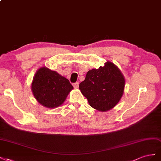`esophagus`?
Listing matches in <instances>:
<instances>
[{"mask_svg":"<svg viewBox=\"0 0 161 161\" xmlns=\"http://www.w3.org/2000/svg\"><path fill=\"white\" fill-rule=\"evenodd\" d=\"M73 87H74V88H75V89H77L78 88V87H79V83H78V82H76V83H75V84H73Z\"/></svg>","mask_w":161,"mask_h":161,"instance_id":"obj_1","label":"esophagus"}]
</instances>
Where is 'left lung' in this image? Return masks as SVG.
<instances>
[{
	"mask_svg": "<svg viewBox=\"0 0 161 161\" xmlns=\"http://www.w3.org/2000/svg\"><path fill=\"white\" fill-rule=\"evenodd\" d=\"M125 84V77L120 69L113 63L107 61L103 67L88 71L79 88L92 107L106 112L120 101Z\"/></svg>",
	"mask_w": 161,
	"mask_h": 161,
	"instance_id": "obj_1",
	"label": "left lung"
}]
</instances>
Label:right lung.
Wrapping results in <instances>:
<instances>
[{"instance_id": "add662e5", "label": "right lung", "mask_w": 161, "mask_h": 161, "mask_svg": "<svg viewBox=\"0 0 161 161\" xmlns=\"http://www.w3.org/2000/svg\"><path fill=\"white\" fill-rule=\"evenodd\" d=\"M73 89L67 78L46 67H40L36 72L31 85L36 100L48 108L61 106Z\"/></svg>"}]
</instances>
